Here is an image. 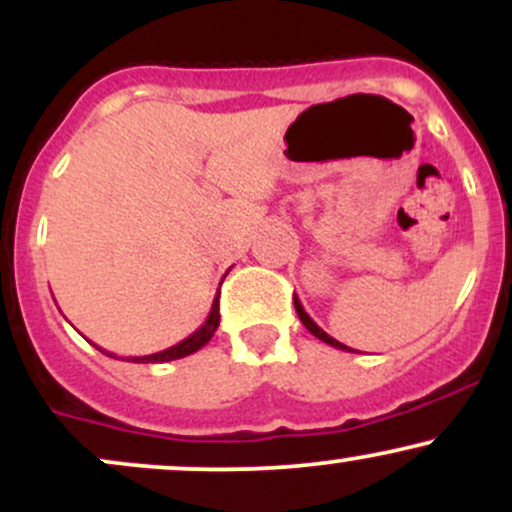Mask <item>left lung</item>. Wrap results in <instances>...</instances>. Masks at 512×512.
Listing matches in <instances>:
<instances>
[{
	"instance_id": "8db88e82",
	"label": "left lung",
	"mask_w": 512,
	"mask_h": 512,
	"mask_svg": "<svg viewBox=\"0 0 512 512\" xmlns=\"http://www.w3.org/2000/svg\"><path fill=\"white\" fill-rule=\"evenodd\" d=\"M293 305H296V313H298V317H301V322H303V325H305V330H308L310 334H315V337L320 339V342L330 344V346H334V349H342V351H354V349H349V346H344L342 342H337V339H334V337H330V334H327L325 330H322V327H317L313 317H310L308 313H305V308H303V305H301V301H298V296H293Z\"/></svg>"
}]
</instances>
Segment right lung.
<instances>
[{
    "instance_id": "obj_1",
    "label": "right lung",
    "mask_w": 512,
    "mask_h": 512,
    "mask_svg": "<svg viewBox=\"0 0 512 512\" xmlns=\"http://www.w3.org/2000/svg\"><path fill=\"white\" fill-rule=\"evenodd\" d=\"M221 322V315H219V293H216L214 303H211V310L207 315V320H204V325L199 327V330H195L190 334V337H185L182 342H178L175 346H168V349L158 351V354H149V356H129L125 358V361H132V363H166V361H175V358H185L190 354H195V351L202 349L204 344H209V339L214 337L216 327H219ZM101 349V346H98ZM103 351V349H101ZM103 354H108V351H103ZM113 356L115 354H108Z\"/></svg>"
}]
</instances>
